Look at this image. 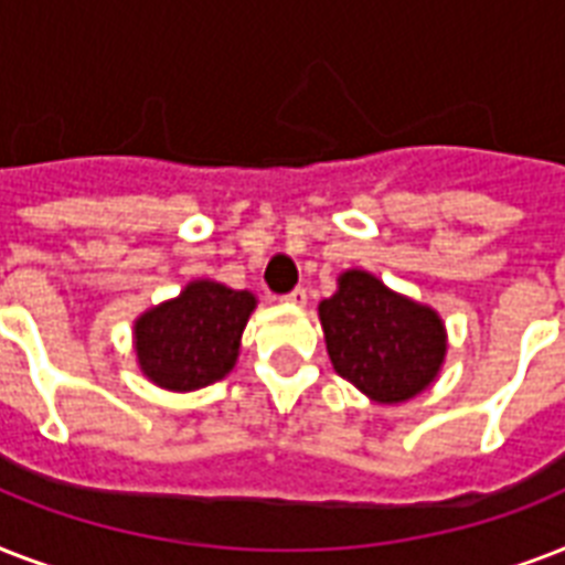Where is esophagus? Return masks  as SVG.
Masks as SVG:
<instances>
[{
  "instance_id": "obj_1",
  "label": "esophagus",
  "mask_w": 565,
  "mask_h": 565,
  "mask_svg": "<svg viewBox=\"0 0 565 565\" xmlns=\"http://www.w3.org/2000/svg\"><path fill=\"white\" fill-rule=\"evenodd\" d=\"M284 305H290V308H305L308 305V290L305 287H296L292 292H287V296H281Z\"/></svg>"
}]
</instances>
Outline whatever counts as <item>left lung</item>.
I'll return each instance as SVG.
<instances>
[{"mask_svg": "<svg viewBox=\"0 0 565 565\" xmlns=\"http://www.w3.org/2000/svg\"><path fill=\"white\" fill-rule=\"evenodd\" d=\"M319 322L337 375L375 404L411 402L446 363L448 331L437 310L366 269L340 273L334 296L319 301Z\"/></svg>", "mask_w": 565, "mask_h": 565, "instance_id": "obj_1", "label": "left lung"}]
</instances>
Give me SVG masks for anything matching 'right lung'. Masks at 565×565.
<instances>
[{
	"label": "right lung",
	"mask_w": 565,
	"mask_h": 565,
	"mask_svg": "<svg viewBox=\"0 0 565 565\" xmlns=\"http://www.w3.org/2000/svg\"><path fill=\"white\" fill-rule=\"evenodd\" d=\"M257 296L213 278H195L175 299L152 305L135 319L137 370L170 393L216 384L237 366L239 343Z\"/></svg>",
	"instance_id": "obj_1"
}]
</instances>
